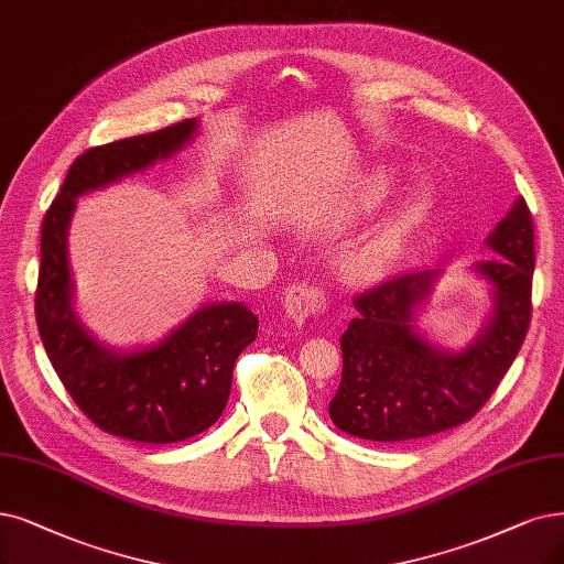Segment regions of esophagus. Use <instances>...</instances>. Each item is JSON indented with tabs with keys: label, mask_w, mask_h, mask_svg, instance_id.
Instances as JSON below:
<instances>
[{
	"label": "esophagus",
	"mask_w": 564,
	"mask_h": 564,
	"mask_svg": "<svg viewBox=\"0 0 564 564\" xmlns=\"http://www.w3.org/2000/svg\"><path fill=\"white\" fill-rule=\"evenodd\" d=\"M284 307H286L289 317L296 324H305L307 319L322 317V314L328 312V296H326V291L317 284L296 282V284H291L286 291Z\"/></svg>",
	"instance_id": "obj_1"
}]
</instances>
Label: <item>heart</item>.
Here are the masks:
<instances>
[{"label":"heart","instance_id":"b5f03b06","mask_svg":"<svg viewBox=\"0 0 564 564\" xmlns=\"http://www.w3.org/2000/svg\"><path fill=\"white\" fill-rule=\"evenodd\" d=\"M389 192V175L377 173L368 180V196L370 200H379ZM425 204L412 200V204L398 210L393 217H389L381 227L370 234L356 250L347 257V265L354 275L358 278H379L400 259L404 245H408L412 231L419 227L423 219Z\"/></svg>","mask_w":564,"mask_h":564}]
</instances>
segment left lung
I'll use <instances>...</instances> for the list:
<instances>
[{
	"label": "left lung",
	"instance_id": "obj_1",
	"mask_svg": "<svg viewBox=\"0 0 564 564\" xmlns=\"http://www.w3.org/2000/svg\"><path fill=\"white\" fill-rule=\"evenodd\" d=\"M492 259L475 270L492 284V314L463 351L425 343L412 322L437 273L419 270L354 299L356 319L340 337L343 379L328 404L347 435L404 442L435 435L475 416L521 351L532 317L534 227L525 198L495 227Z\"/></svg>",
	"mask_w": 564,
	"mask_h": 564
}]
</instances>
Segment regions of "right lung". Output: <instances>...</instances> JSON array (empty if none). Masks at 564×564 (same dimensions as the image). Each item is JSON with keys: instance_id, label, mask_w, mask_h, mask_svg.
<instances>
[{"instance_id": "obj_1", "label": "right lung", "mask_w": 564, "mask_h": 564, "mask_svg": "<svg viewBox=\"0 0 564 564\" xmlns=\"http://www.w3.org/2000/svg\"><path fill=\"white\" fill-rule=\"evenodd\" d=\"M196 120L85 150L72 164L41 227L36 326L51 364L80 412L104 433L131 442H183L221 416L240 351L259 319L242 303H213L166 340L129 354L97 343L74 312L66 231L76 198L166 160L194 139Z\"/></svg>"}]
</instances>
